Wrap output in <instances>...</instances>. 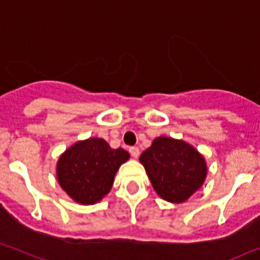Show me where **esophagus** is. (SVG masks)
Instances as JSON below:
<instances>
[{"instance_id": "esophagus-1", "label": "esophagus", "mask_w": 260, "mask_h": 260, "mask_svg": "<svg viewBox=\"0 0 260 260\" xmlns=\"http://www.w3.org/2000/svg\"><path fill=\"white\" fill-rule=\"evenodd\" d=\"M128 152H130L132 157H134V158H138V156H139V148L138 147H130Z\"/></svg>"}]
</instances>
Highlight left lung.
I'll use <instances>...</instances> for the list:
<instances>
[{"mask_svg": "<svg viewBox=\"0 0 260 260\" xmlns=\"http://www.w3.org/2000/svg\"><path fill=\"white\" fill-rule=\"evenodd\" d=\"M139 159L157 194L169 202H184L206 177L204 157L183 140L157 138Z\"/></svg>", "mask_w": 260, "mask_h": 260, "instance_id": "1", "label": "left lung"}]
</instances>
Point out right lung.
I'll use <instances>...</instances> for the list:
<instances>
[{
	"mask_svg": "<svg viewBox=\"0 0 260 260\" xmlns=\"http://www.w3.org/2000/svg\"><path fill=\"white\" fill-rule=\"evenodd\" d=\"M128 157L125 149H112L99 138L78 142L59 158V184L78 204H95L108 193L118 168Z\"/></svg>",
	"mask_w": 260,
	"mask_h": 260,
	"instance_id": "right-lung-1",
	"label": "right lung"
}]
</instances>
